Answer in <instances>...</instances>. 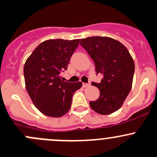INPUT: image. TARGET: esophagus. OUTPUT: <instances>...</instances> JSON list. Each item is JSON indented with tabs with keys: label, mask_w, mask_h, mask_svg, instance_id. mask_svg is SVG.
Instances as JSON below:
<instances>
[{
	"label": "esophagus",
	"mask_w": 157,
	"mask_h": 157,
	"mask_svg": "<svg viewBox=\"0 0 157 157\" xmlns=\"http://www.w3.org/2000/svg\"><path fill=\"white\" fill-rule=\"evenodd\" d=\"M90 85V84H88V83H83L82 84V87H83V88H87V87H88Z\"/></svg>",
	"instance_id": "esophagus-1"
}]
</instances>
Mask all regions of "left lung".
<instances>
[{
  "label": "left lung",
  "mask_w": 157,
  "mask_h": 157,
  "mask_svg": "<svg viewBox=\"0 0 157 157\" xmlns=\"http://www.w3.org/2000/svg\"><path fill=\"white\" fill-rule=\"evenodd\" d=\"M80 44L94 62L97 74L103 75L100 83H91L98 88L100 96L89 102L90 107L102 115L115 112L131 89L135 69L133 58L121 43L111 37H87L81 40Z\"/></svg>",
  "instance_id": "1"
}]
</instances>
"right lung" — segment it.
Returning <instances> with one entry per match:
<instances>
[{
    "instance_id": "right-lung-1",
    "label": "right lung",
    "mask_w": 157,
    "mask_h": 157,
    "mask_svg": "<svg viewBox=\"0 0 157 157\" xmlns=\"http://www.w3.org/2000/svg\"><path fill=\"white\" fill-rule=\"evenodd\" d=\"M79 40H48L40 43L26 59L24 68L26 91L36 108L49 117H60L69 111L72 95L81 82L62 80Z\"/></svg>"
}]
</instances>
